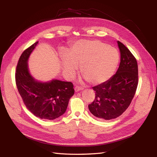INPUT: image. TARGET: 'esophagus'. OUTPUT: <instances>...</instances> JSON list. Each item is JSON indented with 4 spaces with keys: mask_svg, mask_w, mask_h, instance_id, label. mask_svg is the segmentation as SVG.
<instances>
[{
    "mask_svg": "<svg viewBox=\"0 0 157 157\" xmlns=\"http://www.w3.org/2000/svg\"><path fill=\"white\" fill-rule=\"evenodd\" d=\"M83 90V88L80 87V86H75V92H78L79 91H81V90Z\"/></svg>",
    "mask_w": 157,
    "mask_h": 157,
    "instance_id": "34e87169",
    "label": "esophagus"
}]
</instances>
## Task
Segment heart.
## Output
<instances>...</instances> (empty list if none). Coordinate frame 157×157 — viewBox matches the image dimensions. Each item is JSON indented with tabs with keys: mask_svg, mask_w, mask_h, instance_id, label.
Masks as SVG:
<instances>
[{
	"mask_svg": "<svg viewBox=\"0 0 157 157\" xmlns=\"http://www.w3.org/2000/svg\"><path fill=\"white\" fill-rule=\"evenodd\" d=\"M61 67L67 77H73L80 65V71L92 84L105 82L115 73L119 61L117 50L100 40H78L70 52L60 54Z\"/></svg>",
	"mask_w": 157,
	"mask_h": 157,
	"instance_id": "1",
	"label": "heart"
}]
</instances>
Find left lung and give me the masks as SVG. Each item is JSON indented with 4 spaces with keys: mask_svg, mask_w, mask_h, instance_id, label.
<instances>
[{
    "mask_svg": "<svg viewBox=\"0 0 157 157\" xmlns=\"http://www.w3.org/2000/svg\"><path fill=\"white\" fill-rule=\"evenodd\" d=\"M121 62L117 73L107 81L94 86V101L88 105L93 115L111 120L121 115L129 107L138 84V67L135 57L120 41H117Z\"/></svg>",
    "mask_w": 157,
    "mask_h": 157,
    "instance_id": "1",
    "label": "left lung"
}]
</instances>
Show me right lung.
<instances>
[{"mask_svg": "<svg viewBox=\"0 0 157 157\" xmlns=\"http://www.w3.org/2000/svg\"><path fill=\"white\" fill-rule=\"evenodd\" d=\"M38 43L36 42L21 55L16 67V82L23 103L33 115L42 119L54 120L67 110L74 94L73 84L58 79L42 82L33 77L28 60Z\"/></svg>", "mask_w": 157, "mask_h": 157, "instance_id": "1", "label": "right lung"}]
</instances>
